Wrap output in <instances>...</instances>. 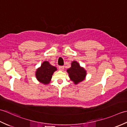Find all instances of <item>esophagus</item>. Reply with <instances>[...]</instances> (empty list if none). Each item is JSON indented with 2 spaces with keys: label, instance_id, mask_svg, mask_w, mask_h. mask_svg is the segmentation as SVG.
<instances>
[{
  "label": "esophagus",
  "instance_id": "1",
  "mask_svg": "<svg viewBox=\"0 0 127 127\" xmlns=\"http://www.w3.org/2000/svg\"><path fill=\"white\" fill-rule=\"evenodd\" d=\"M64 69V66H59V70L61 71H63V70Z\"/></svg>",
  "mask_w": 127,
  "mask_h": 127
}]
</instances>
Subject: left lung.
I'll return each mask as SVG.
<instances>
[{
    "label": "left lung",
    "instance_id": "8db88e82",
    "mask_svg": "<svg viewBox=\"0 0 127 127\" xmlns=\"http://www.w3.org/2000/svg\"><path fill=\"white\" fill-rule=\"evenodd\" d=\"M67 72L70 79L75 85L84 80L87 74L86 70L81 67L79 63L75 61L72 62L71 66L67 70Z\"/></svg>",
    "mask_w": 127,
    "mask_h": 127
}]
</instances>
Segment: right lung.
Wrapping results in <instances>:
<instances>
[{
    "label": "right lung",
    "mask_w": 127,
    "mask_h": 127,
    "mask_svg": "<svg viewBox=\"0 0 127 127\" xmlns=\"http://www.w3.org/2000/svg\"><path fill=\"white\" fill-rule=\"evenodd\" d=\"M56 70L57 68L55 66L51 65L48 62L45 61L42 63L41 66L37 69L35 76L40 82L47 85L50 82L52 75Z\"/></svg>",
    "instance_id": "right-lung-1"
}]
</instances>
